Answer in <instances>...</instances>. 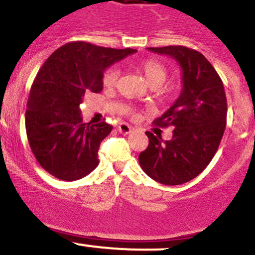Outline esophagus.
<instances>
[{
    "label": "esophagus",
    "instance_id": "34e87169",
    "mask_svg": "<svg viewBox=\"0 0 255 255\" xmlns=\"http://www.w3.org/2000/svg\"><path fill=\"white\" fill-rule=\"evenodd\" d=\"M118 131L120 133H123V135H128L130 132H132V128H131L128 124L123 123V124H120L118 127Z\"/></svg>",
    "mask_w": 255,
    "mask_h": 255
}]
</instances>
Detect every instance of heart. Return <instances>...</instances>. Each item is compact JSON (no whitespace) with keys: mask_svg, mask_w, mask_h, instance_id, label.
Here are the masks:
<instances>
[{"mask_svg":"<svg viewBox=\"0 0 255 255\" xmlns=\"http://www.w3.org/2000/svg\"><path fill=\"white\" fill-rule=\"evenodd\" d=\"M138 70L144 76L145 81L149 83L150 87L153 88H158L161 84H164L168 74L167 68L156 60H144L138 65ZM118 78L119 68L111 67L105 72L102 82H104L106 88H113L118 83Z\"/></svg>","mask_w":255,"mask_h":255,"instance_id":"1","label":"heart"}]
</instances>
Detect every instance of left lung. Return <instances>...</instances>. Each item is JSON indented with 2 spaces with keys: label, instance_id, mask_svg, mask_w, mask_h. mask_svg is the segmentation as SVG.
<instances>
[{
  "label": "left lung",
  "instance_id": "left-lung-1",
  "mask_svg": "<svg viewBox=\"0 0 255 255\" xmlns=\"http://www.w3.org/2000/svg\"><path fill=\"white\" fill-rule=\"evenodd\" d=\"M173 58L182 68V93L154 124L173 128L170 141L147 131V149L138 156L142 170L165 185L189 182L207 167L227 127V96L222 79L199 51L183 47L148 48Z\"/></svg>",
  "mask_w": 255,
  "mask_h": 255
}]
</instances>
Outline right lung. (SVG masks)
<instances>
[{"label": "right lung", "instance_id": "obj_1", "mask_svg": "<svg viewBox=\"0 0 255 255\" xmlns=\"http://www.w3.org/2000/svg\"><path fill=\"white\" fill-rule=\"evenodd\" d=\"M136 51L71 42L45 60L31 87L25 128L31 150L47 172L71 182L95 170L100 144L113 127L83 123L79 106L87 93H101L106 68Z\"/></svg>", "mask_w": 255, "mask_h": 255}]
</instances>
